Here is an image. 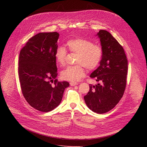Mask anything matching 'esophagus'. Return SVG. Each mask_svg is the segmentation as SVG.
<instances>
[{"mask_svg":"<svg viewBox=\"0 0 147 147\" xmlns=\"http://www.w3.org/2000/svg\"><path fill=\"white\" fill-rule=\"evenodd\" d=\"M69 84H70L71 86H76V85H78V83L77 82H70L69 83Z\"/></svg>","mask_w":147,"mask_h":147,"instance_id":"34e87169","label":"esophagus"}]
</instances>
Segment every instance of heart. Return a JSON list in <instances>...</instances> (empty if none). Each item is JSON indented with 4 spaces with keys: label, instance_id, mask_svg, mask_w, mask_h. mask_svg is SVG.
Segmentation results:
<instances>
[{
    "label": "heart",
    "instance_id": "b5f03b06",
    "mask_svg": "<svg viewBox=\"0 0 147 147\" xmlns=\"http://www.w3.org/2000/svg\"><path fill=\"white\" fill-rule=\"evenodd\" d=\"M66 45L69 51L78 54L75 64L63 70L61 76L64 80L71 82L79 81L84 76L85 67L89 71L95 69L100 64L103 55L102 46L83 38H74L68 40ZM67 52L63 47H58L55 52V59L60 66L65 65Z\"/></svg>",
    "mask_w": 147,
    "mask_h": 147
}]
</instances>
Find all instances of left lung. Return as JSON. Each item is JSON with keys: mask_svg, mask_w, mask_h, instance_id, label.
I'll use <instances>...</instances> for the list:
<instances>
[{"mask_svg": "<svg viewBox=\"0 0 147 147\" xmlns=\"http://www.w3.org/2000/svg\"><path fill=\"white\" fill-rule=\"evenodd\" d=\"M103 49L100 65L90 77L98 82L89 85V90L84 96L89 109L98 114L109 112L122 98L126 86L127 59L124 49L106 30L97 34Z\"/></svg>", "mask_w": 147, "mask_h": 147, "instance_id": "left-lung-1", "label": "left lung"}]
</instances>
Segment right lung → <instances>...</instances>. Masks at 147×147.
Instances as JSON below:
<instances>
[{
    "instance_id": "add662e5",
    "label": "right lung",
    "mask_w": 147,
    "mask_h": 147,
    "mask_svg": "<svg viewBox=\"0 0 147 147\" xmlns=\"http://www.w3.org/2000/svg\"><path fill=\"white\" fill-rule=\"evenodd\" d=\"M59 36L57 32L38 33L30 38L20 53L22 93L30 105L41 112L51 111L58 106L65 89L69 86L67 82L56 79L55 55Z\"/></svg>"
}]
</instances>
